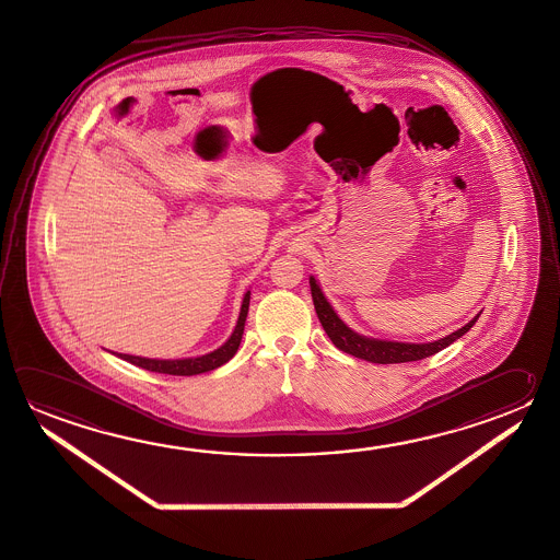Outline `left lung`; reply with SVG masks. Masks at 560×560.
<instances>
[{"mask_svg": "<svg viewBox=\"0 0 560 560\" xmlns=\"http://www.w3.org/2000/svg\"><path fill=\"white\" fill-rule=\"evenodd\" d=\"M310 288H312V298L316 305V314L326 329L327 336L334 341V346L349 355L357 359H365L369 363H378V365H390V363H408V361H420L427 357L434 355L438 351L446 349L450 343L456 339L466 336L469 327L478 322V316L474 317L469 324L459 327L458 331L450 334L446 337H440L436 341L428 343H402V341H387V339H375V337L361 336L347 326L341 317L337 316L334 305L327 302L326 294L322 292L319 282L314 276H310Z\"/></svg>", "mask_w": 560, "mask_h": 560, "instance_id": "1", "label": "left lung"}]
</instances>
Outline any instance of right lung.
<instances>
[{"mask_svg": "<svg viewBox=\"0 0 560 560\" xmlns=\"http://www.w3.org/2000/svg\"><path fill=\"white\" fill-rule=\"evenodd\" d=\"M248 304H250V290H246V294H244L241 314H238V319H236L233 334L224 341L223 346L214 349L211 353H205V355L199 357H185V359H148V357L124 355V353H120L118 357L124 359V361H128V363H132V365L142 366L145 371L163 373V375L191 376L213 371L217 366L224 365L229 359H233L236 349L241 346L244 322H246V314H248Z\"/></svg>", "mask_w": 560, "mask_h": 560, "instance_id": "obj_1", "label": "right lung"}]
</instances>
